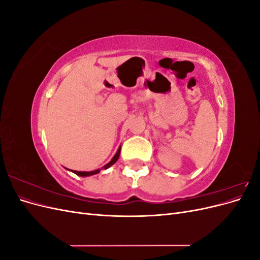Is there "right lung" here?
Masks as SVG:
<instances>
[{"instance_id": "right-lung-1", "label": "right lung", "mask_w": 260, "mask_h": 260, "mask_svg": "<svg viewBox=\"0 0 260 260\" xmlns=\"http://www.w3.org/2000/svg\"><path fill=\"white\" fill-rule=\"evenodd\" d=\"M120 148H121V147L118 148V151H117V153L115 154V156L112 158V160L109 161L108 164H106L105 166H104L103 168H102V169H107V168H109L111 166H113V165L118 160V158H119V155H120ZM66 169H67V168H66ZM102 169H96V170H93V171H76V170H72V171L74 172V174H76L77 176L88 177V176H92V175L99 174V172H100ZM68 170H69V169H68Z\"/></svg>"}]
</instances>
